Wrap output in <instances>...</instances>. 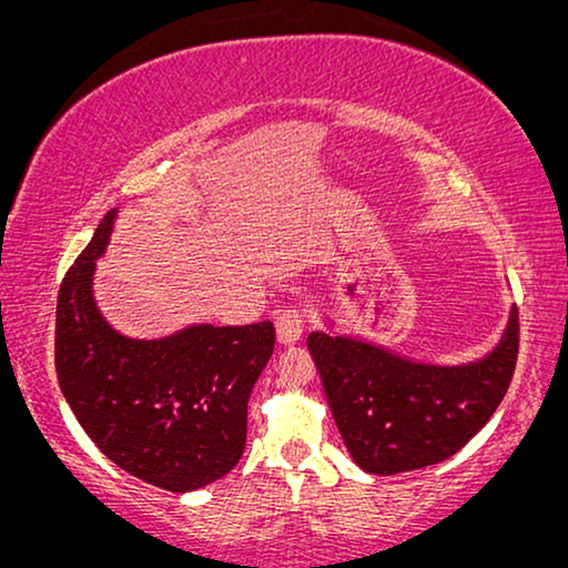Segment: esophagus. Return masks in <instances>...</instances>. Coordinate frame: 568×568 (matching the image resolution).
Segmentation results:
<instances>
[{"mask_svg":"<svg viewBox=\"0 0 568 568\" xmlns=\"http://www.w3.org/2000/svg\"><path fill=\"white\" fill-rule=\"evenodd\" d=\"M302 328H305V315L297 307H286L276 313V338L278 344L292 346L302 338Z\"/></svg>","mask_w":568,"mask_h":568,"instance_id":"34e87169","label":"esophagus"}]
</instances>
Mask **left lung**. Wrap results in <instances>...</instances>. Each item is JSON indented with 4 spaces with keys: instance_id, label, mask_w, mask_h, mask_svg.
<instances>
[{
    "instance_id": "obj_1",
    "label": "left lung",
    "mask_w": 568,
    "mask_h": 568,
    "mask_svg": "<svg viewBox=\"0 0 568 568\" xmlns=\"http://www.w3.org/2000/svg\"><path fill=\"white\" fill-rule=\"evenodd\" d=\"M307 348L354 463L395 476L447 460L484 429L515 375L519 317L511 307L499 341L460 364L422 362L341 331H313Z\"/></svg>"
}]
</instances>
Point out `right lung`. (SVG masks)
I'll return each instance as SVG.
<instances>
[{
	"instance_id": "1",
	"label": "right lung",
	"mask_w": 568,
	"mask_h": 568,
	"mask_svg": "<svg viewBox=\"0 0 568 568\" xmlns=\"http://www.w3.org/2000/svg\"><path fill=\"white\" fill-rule=\"evenodd\" d=\"M115 220L119 206L61 282L59 387L108 460L165 491H196L243 455L247 398L274 352V325L193 323L162 338L123 336L92 286Z\"/></svg>"
}]
</instances>
